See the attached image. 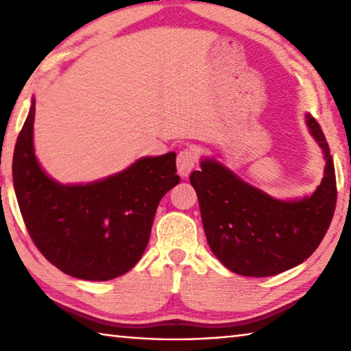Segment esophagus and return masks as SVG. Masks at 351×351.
<instances>
[{"label": "esophagus", "mask_w": 351, "mask_h": 351, "mask_svg": "<svg viewBox=\"0 0 351 351\" xmlns=\"http://www.w3.org/2000/svg\"><path fill=\"white\" fill-rule=\"evenodd\" d=\"M197 162H198L197 148H195V147L182 148L180 154H178V159H176L178 173H180L182 178H187L190 175V171L195 169Z\"/></svg>", "instance_id": "1"}]
</instances>
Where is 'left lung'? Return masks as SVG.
Wrapping results in <instances>:
<instances>
[{
  "label": "left lung",
  "instance_id": "8db88e82",
  "mask_svg": "<svg viewBox=\"0 0 351 351\" xmlns=\"http://www.w3.org/2000/svg\"><path fill=\"white\" fill-rule=\"evenodd\" d=\"M305 122L325 161L311 195L274 198L213 158L201 159V170L190 175L209 247L235 274L268 277L294 268L316 251L330 228L337 197L335 165L316 119L306 112Z\"/></svg>",
  "mask_w": 351,
  "mask_h": 351
}]
</instances>
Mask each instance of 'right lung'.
<instances>
[{
    "mask_svg": "<svg viewBox=\"0 0 351 351\" xmlns=\"http://www.w3.org/2000/svg\"><path fill=\"white\" fill-rule=\"evenodd\" d=\"M35 99L16 139L12 175L23 219L40 252L71 277L105 282L138 263L159 201L180 182L176 153L144 156L119 173L62 184L34 148Z\"/></svg>",
    "mask_w": 351,
    "mask_h": 351,
    "instance_id": "add662e5",
    "label": "right lung"
}]
</instances>
